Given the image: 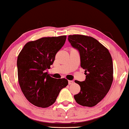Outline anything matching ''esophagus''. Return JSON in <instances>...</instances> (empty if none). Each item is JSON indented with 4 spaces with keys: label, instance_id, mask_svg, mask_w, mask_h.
I'll use <instances>...</instances> for the list:
<instances>
[{
    "label": "esophagus",
    "instance_id": "34e87169",
    "mask_svg": "<svg viewBox=\"0 0 129 129\" xmlns=\"http://www.w3.org/2000/svg\"><path fill=\"white\" fill-rule=\"evenodd\" d=\"M74 81H73V80H68V84H70H70H74Z\"/></svg>",
    "mask_w": 129,
    "mask_h": 129
}]
</instances>
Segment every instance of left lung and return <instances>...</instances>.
I'll return each mask as SVG.
<instances>
[{"mask_svg": "<svg viewBox=\"0 0 129 129\" xmlns=\"http://www.w3.org/2000/svg\"><path fill=\"white\" fill-rule=\"evenodd\" d=\"M71 45L80 53V67L86 79L75 80L80 91L74 95L76 103L84 107L95 106L103 100L112 85L114 69L112 57L105 46L91 36L82 35L68 36Z\"/></svg>", "mask_w": 129, "mask_h": 129, "instance_id": "left-lung-1", "label": "left lung"}]
</instances>
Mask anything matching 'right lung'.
I'll return each mask as SVG.
<instances>
[{"label": "right lung", "instance_id": "obj_1", "mask_svg": "<svg viewBox=\"0 0 129 129\" xmlns=\"http://www.w3.org/2000/svg\"><path fill=\"white\" fill-rule=\"evenodd\" d=\"M67 36L45 37L28 42L17 58L18 80L24 95L36 107L47 108L55 103L68 80L51 77L50 68L57 53L64 46Z\"/></svg>", "mask_w": 129, "mask_h": 129}]
</instances>
